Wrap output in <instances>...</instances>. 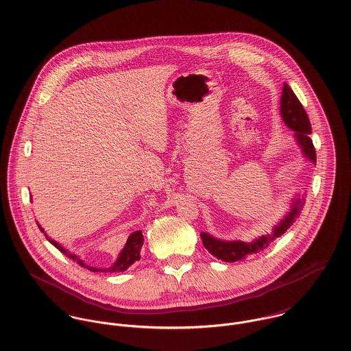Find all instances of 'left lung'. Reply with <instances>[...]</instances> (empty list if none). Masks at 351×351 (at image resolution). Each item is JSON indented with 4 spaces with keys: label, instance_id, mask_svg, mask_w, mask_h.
<instances>
[{
    "label": "left lung",
    "instance_id": "obj_1",
    "mask_svg": "<svg viewBox=\"0 0 351 351\" xmlns=\"http://www.w3.org/2000/svg\"><path fill=\"white\" fill-rule=\"evenodd\" d=\"M281 117L288 128L295 131V138L300 146L302 155L312 163L316 165V151L313 147L311 135V123L306 112L304 110L300 101L289 88L288 84H284L282 95H281ZM304 205V199H295L292 202L291 210L288 215L273 228L271 234L262 235L258 239H254L250 243L242 241H221L210 237L206 232H201V241L206 250L209 251L217 259L224 262H235L246 258L249 254H256L265 250L276 238L281 237L295 221V219L300 215L301 208Z\"/></svg>",
    "mask_w": 351,
    "mask_h": 351
}]
</instances>
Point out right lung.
Returning a JSON list of instances; mask_svg holds the SVG:
<instances>
[{"mask_svg": "<svg viewBox=\"0 0 351 351\" xmlns=\"http://www.w3.org/2000/svg\"><path fill=\"white\" fill-rule=\"evenodd\" d=\"M39 226V224H38ZM39 228H40V231L42 232H45V230L39 226ZM46 235V234H45ZM46 238H47V241L50 242L51 245H53L58 250L60 251V252H63L67 258H70V259H73L74 262H77L80 266H82V267H86V269H89L90 271H110V273H119V271H124V270H127L134 262H136V261H139L141 259V249H142V246H143V242H145V239H143V234H142V231H135V232H132L130 237H128V239H127V243H125V246H124V249L121 250V252L119 254V256H117V259H116V262L110 266V267H106V269H99V267H93V266H89V265H85L84 263V261L82 259H80L75 254H71L70 251L64 250L59 243H56L55 241H52L51 238H49L47 235H46Z\"/></svg>", "mask_w": 351, "mask_h": 351, "instance_id": "obj_1", "label": "right lung"}]
</instances>
